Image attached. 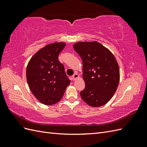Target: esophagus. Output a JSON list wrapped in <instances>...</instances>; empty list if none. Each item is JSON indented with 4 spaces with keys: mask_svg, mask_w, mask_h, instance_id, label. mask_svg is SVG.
<instances>
[{
    "mask_svg": "<svg viewBox=\"0 0 147 147\" xmlns=\"http://www.w3.org/2000/svg\"><path fill=\"white\" fill-rule=\"evenodd\" d=\"M78 78H79V75L77 74V73H75V74H74L73 75V76H72L73 80H77V79Z\"/></svg>",
    "mask_w": 147,
    "mask_h": 147,
    "instance_id": "34e87169",
    "label": "esophagus"
}]
</instances>
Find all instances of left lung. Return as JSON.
<instances>
[{"instance_id": "left-lung-1", "label": "left lung", "mask_w": 147, "mask_h": 147, "mask_svg": "<svg viewBox=\"0 0 147 147\" xmlns=\"http://www.w3.org/2000/svg\"><path fill=\"white\" fill-rule=\"evenodd\" d=\"M83 62L85 88L80 92L82 99L92 107L106 104L117 91L119 69L115 57L98 42H79L73 45Z\"/></svg>"}]
</instances>
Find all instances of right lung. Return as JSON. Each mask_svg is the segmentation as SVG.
Returning a JSON list of instances; mask_svg holds the SVG:
<instances>
[{"label": "right lung", "instance_id": "obj_1", "mask_svg": "<svg viewBox=\"0 0 147 147\" xmlns=\"http://www.w3.org/2000/svg\"><path fill=\"white\" fill-rule=\"evenodd\" d=\"M65 46L63 42L47 44L31 57L26 68L29 89L42 104L51 105L63 97L70 81L58 55Z\"/></svg>", "mask_w": 147, "mask_h": 147}]
</instances>
